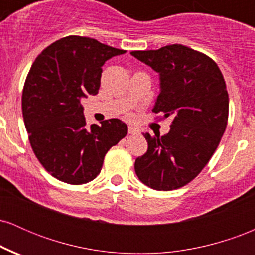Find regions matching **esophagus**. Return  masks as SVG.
<instances>
[{"mask_svg": "<svg viewBox=\"0 0 255 255\" xmlns=\"http://www.w3.org/2000/svg\"><path fill=\"white\" fill-rule=\"evenodd\" d=\"M128 133H129L130 135H135V134L140 133V130H139V128L133 127V126H129V127H128Z\"/></svg>", "mask_w": 255, "mask_h": 255, "instance_id": "obj_1", "label": "esophagus"}]
</instances>
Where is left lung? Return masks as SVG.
<instances>
[{
  "mask_svg": "<svg viewBox=\"0 0 255 255\" xmlns=\"http://www.w3.org/2000/svg\"><path fill=\"white\" fill-rule=\"evenodd\" d=\"M130 54L159 73L160 92L152 111L174 119L165 135L144 134L148 148L136 158V176L156 191L181 188L209 163L227 128L223 74L211 57L181 44Z\"/></svg>",
  "mask_w": 255,
  "mask_h": 255,
  "instance_id": "obj_1",
  "label": "left lung"
}]
</instances>
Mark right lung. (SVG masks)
I'll return each instance as SVG.
<instances>
[{
    "instance_id": "right-lung-1",
    "label": "right lung",
    "mask_w": 255,
    "mask_h": 255,
    "mask_svg": "<svg viewBox=\"0 0 255 255\" xmlns=\"http://www.w3.org/2000/svg\"><path fill=\"white\" fill-rule=\"evenodd\" d=\"M125 52L93 38L68 36L44 49L32 64L22 91V116L37 159L57 180H95L107 152L127 135V125L119 119L87 127L80 103L98 93L105 61Z\"/></svg>"
}]
</instances>
